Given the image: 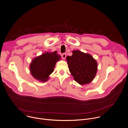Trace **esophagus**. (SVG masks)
<instances>
[{"mask_svg":"<svg viewBox=\"0 0 128 128\" xmlns=\"http://www.w3.org/2000/svg\"><path fill=\"white\" fill-rule=\"evenodd\" d=\"M62 58L64 60V59L66 58V54H65V53L63 54L62 55Z\"/></svg>","mask_w":128,"mask_h":128,"instance_id":"obj_1","label":"esophagus"}]
</instances>
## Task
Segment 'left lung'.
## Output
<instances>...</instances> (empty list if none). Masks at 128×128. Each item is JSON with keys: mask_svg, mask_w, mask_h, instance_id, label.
<instances>
[{"mask_svg": "<svg viewBox=\"0 0 128 128\" xmlns=\"http://www.w3.org/2000/svg\"><path fill=\"white\" fill-rule=\"evenodd\" d=\"M72 53V55L67 56L66 59L74 80L80 85L89 84L96 75L97 62L90 54L80 50H73Z\"/></svg>", "mask_w": 128, "mask_h": 128, "instance_id": "obj_1", "label": "left lung"}]
</instances>
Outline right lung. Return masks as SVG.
<instances>
[{"mask_svg":"<svg viewBox=\"0 0 128 128\" xmlns=\"http://www.w3.org/2000/svg\"><path fill=\"white\" fill-rule=\"evenodd\" d=\"M61 60L57 51L46 52L34 58L29 66L31 75L40 82H46L49 79V75L54 71L57 62Z\"/></svg>","mask_w":128,"mask_h":128,"instance_id":"obj_1","label":"right lung"}]
</instances>
